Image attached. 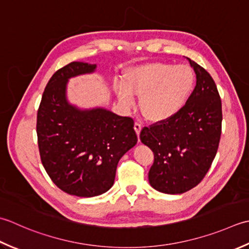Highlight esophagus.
Instances as JSON below:
<instances>
[{
    "instance_id": "34e87169",
    "label": "esophagus",
    "mask_w": 249,
    "mask_h": 249,
    "mask_svg": "<svg viewBox=\"0 0 249 249\" xmlns=\"http://www.w3.org/2000/svg\"><path fill=\"white\" fill-rule=\"evenodd\" d=\"M134 130L136 132V134H138V136H140V132L142 130V124L136 121V123L134 124Z\"/></svg>"
}]
</instances>
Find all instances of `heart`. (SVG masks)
I'll use <instances>...</instances> for the list:
<instances>
[{
  "label": "heart",
  "mask_w": 249,
  "mask_h": 249,
  "mask_svg": "<svg viewBox=\"0 0 249 249\" xmlns=\"http://www.w3.org/2000/svg\"><path fill=\"white\" fill-rule=\"evenodd\" d=\"M195 87V74L187 65L151 62L130 69L124 83H115L120 103L131 108L141 96V110L146 119L171 118L188 100Z\"/></svg>",
  "instance_id": "1"
}]
</instances>
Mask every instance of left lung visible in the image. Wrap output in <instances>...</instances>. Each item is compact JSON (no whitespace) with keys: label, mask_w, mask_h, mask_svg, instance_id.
Listing matches in <instances>:
<instances>
[{"label":"left lung","mask_w":249,"mask_h":249,"mask_svg":"<svg viewBox=\"0 0 249 249\" xmlns=\"http://www.w3.org/2000/svg\"><path fill=\"white\" fill-rule=\"evenodd\" d=\"M196 85L186 104L171 118L141 131L142 143L155 156L148 179L163 194H184L204 178L213 163L221 135V100L214 79L190 59Z\"/></svg>","instance_id":"obj_1"}]
</instances>
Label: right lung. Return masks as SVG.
Segmentation results:
<instances>
[{
    "mask_svg": "<svg viewBox=\"0 0 249 249\" xmlns=\"http://www.w3.org/2000/svg\"><path fill=\"white\" fill-rule=\"evenodd\" d=\"M95 68L71 62L58 70L44 90L36 121L39 156L47 174L62 191L84 197L102 195L114 185L120 158L138 143L131 117L69 104V78Z\"/></svg>",
    "mask_w": 249,
    "mask_h": 249,
    "instance_id": "add662e5",
    "label": "right lung"
}]
</instances>
